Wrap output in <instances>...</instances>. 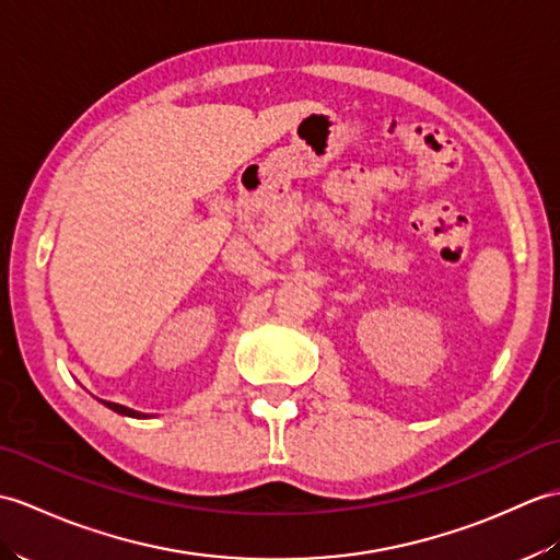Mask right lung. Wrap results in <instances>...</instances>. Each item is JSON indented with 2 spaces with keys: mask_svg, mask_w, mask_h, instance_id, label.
<instances>
[{
  "mask_svg": "<svg viewBox=\"0 0 560 560\" xmlns=\"http://www.w3.org/2000/svg\"><path fill=\"white\" fill-rule=\"evenodd\" d=\"M104 406H107L109 410H114V412H119V415H126V418H136V420H142V418H150L148 412H138V410H133V408H126V406H119V402H109V400H102Z\"/></svg>",
  "mask_w": 560,
  "mask_h": 560,
  "instance_id": "obj_1",
  "label": "right lung"
}]
</instances>
